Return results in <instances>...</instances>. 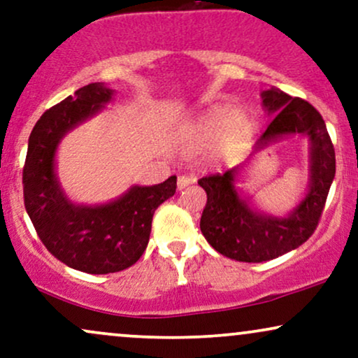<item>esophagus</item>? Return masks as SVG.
Returning <instances> with one entry per match:
<instances>
[{
    "label": "esophagus",
    "instance_id": "34e87169",
    "mask_svg": "<svg viewBox=\"0 0 358 358\" xmlns=\"http://www.w3.org/2000/svg\"><path fill=\"white\" fill-rule=\"evenodd\" d=\"M192 183H195V178H193V176H190V175L178 176V188H180V190H183V188H187L188 185H192Z\"/></svg>",
    "mask_w": 358,
    "mask_h": 358
}]
</instances>
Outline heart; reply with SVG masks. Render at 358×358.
I'll list each match as a JSON object with an SVG mask.
<instances>
[{"label":"heart","instance_id":"obj_1","mask_svg":"<svg viewBox=\"0 0 358 358\" xmlns=\"http://www.w3.org/2000/svg\"><path fill=\"white\" fill-rule=\"evenodd\" d=\"M254 119L244 110H236L234 106H215L208 109L192 126L190 133L200 141H215L222 136L229 150H242L254 136Z\"/></svg>","mask_w":358,"mask_h":358}]
</instances>
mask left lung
I'll return each mask as SVG.
<instances>
[{"instance_id":"1","label":"left lung","mask_w":358,"mask_h":358,"mask_svg":"<svg viewBox=\"0 0 358 358\" xmlns=\"http://www.w3.org/2000/svg\"><path fill=\"white\" fill-rule=\"evenodd\" d=\"M261 97L274 119L257 139L256 150L287 134H305L310 139V188L289 215L273 217L254 210L236 190L239 166L199 180L207 192L200 231L217 252L241 262L271 261L310 239L335 178V148L322 114L310 102L278 87L264 90Z\"/></svg>"}]
</instances>
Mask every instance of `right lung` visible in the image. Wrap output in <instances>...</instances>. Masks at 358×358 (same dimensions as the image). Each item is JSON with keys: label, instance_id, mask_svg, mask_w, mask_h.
Wrapping results in <instances>:
<instances>
[{"label": "right lung", "instance_id": "add662e5", "mask_svg": "<svg viewBox=\"0 0 358 358\" xmlns=\"http://www.w3.org/2000/svg\"><path fill=\"white\" fill-rule=\"evenodd\" d=\"M113 99L104 84H89L36 121L23 166L24 208L40 241L69 268L89 274L127 269L145 252L155 210L175 195L176 176L153 187H131L106 205H73L55 175V151L65 133Z\"/></svg>", "mask_w": 358, "mask_h": 358}]
</instances>
